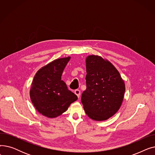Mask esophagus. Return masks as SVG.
I'll list each match as a JSON object with an SVG mask.
<instances>
[{
  "mask_svg": "<svg viewBox=\"0 0 155 155\" xmlns=\"http://www.w3.org/2000/svg\"><path fill=\"white\" fill-rule=\"evenodd\" d=\"M74 92H75V94L77 95V97L79 98L80 96V91L78 90V89H76V90L74 91Z\"/></svg>",
  "mask_w": 155,
  "mask_h": 155,
  "instance_id": "34e87169",
  "label": "esophagus"
}]
</instances>
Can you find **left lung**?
Here are the masks:
<instances>
[{
	"mask_svg": "<svg viewBox=\"0 0 155 155\" xmlns=\"http://www.w3.org/2000/svg\"><path fill=\"white\" fill-rule=\"evenodd\" d=\"M86 90L81 101L87 115L95 120H107L119 109L125 85L120 73L108 61L95 55L86 59Z\"/></svg>",
	"mask_w": 155,
	"mask_h": 155,
	"instance_id": "left-lung-1",
	"label": "left lung"
}]
</instances>
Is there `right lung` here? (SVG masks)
<instances>
[{
  "mask_svg": "<svg viewBox=\"0 0 155 155\" xmlns=\"http://www.w3.org/2000/svg\"><path fill=\"white\" fill-rule=\"evenodd\" d=\"M70 59V57H67L53 61L41 68L32 81L31 101L37 110L45 116L53 118L60 116L78 99L61 80Z\"/></svg>",
  "mask_w": 155,
  "mask_h": 155,
  "instance_id": "add662e5",
  "label": "right lung"
}]
</instances>
